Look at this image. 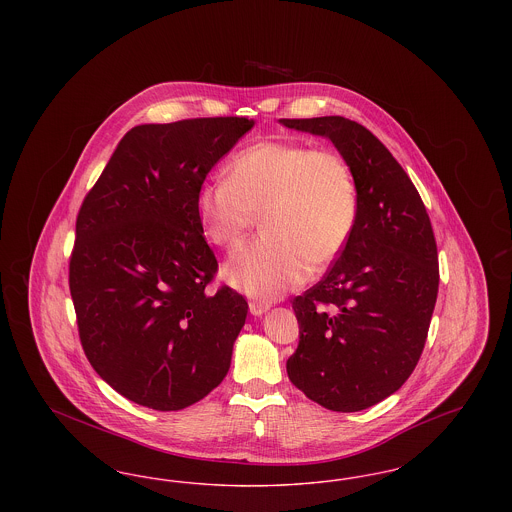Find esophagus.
<instances>
[{"mask_svg":"<svg viewBox=\"0 0 512 512\" xmlns=\"http://www.w3.org/2000/svg\"><path fill=\"white\" fill-rule=\"evenodd\" d=\"M268 309H270L268 303H263V301H249V313H251L253 317H263Z\"/></svg>","mask_w":512,"mask_h":512,"instance_id":"obj_1","label":"esophagus"}]
</instances>
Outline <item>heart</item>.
I'll return each mask as SVG.
<instances>
[{"label": "heart", "instance_id": "b5f03b06", "mask_svg": "<svg viewBox=\"0 0 512 512\" xmlns=\"http://www.w3.org/2000/svg\"><path fill=\"white\" fill-rule=\"evenodd\" d=\"M195 213L205 236L224 249L240 244L261 213L263 236L228 259L224 278L270 301L303 284L313 265L340 257L357 224L359 195L336 151L267 140L234 155L228 178L199 188Z\"/></svg>", "mask_w": 512, "mask_h": 512}]
</instances>
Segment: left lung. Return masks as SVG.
<instances>
[{
    "label": "left lung",
    "instance_id": "left-lung-1",
    "mask_svg": "<svg viewBox=\"0 0 512 512\" xmlns=\"http://www.w3.org/2000/svg\"><path fill=\"white\" fill-rule=\"evenodd\" d=\"M330 140L355 178L359 217L340 257L293 299V386L355 413L399 390L418 363L438 297V247L411 178L370 130L343 117L280 119Z\"/></svg>",
    "mask_w": 512,
    "mask_h": 512
}]
</instances>
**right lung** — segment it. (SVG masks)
Returning a JSON list of instances; mask_svg holds the SVG:
<instances>
[{
	"mask_svg": "<svg viewBox=\"0 0 512 512\" xmlns=\"http://www.w3.org/2000/svg\"><path fill=\"white\" fill-rule=\"evenodd\" d=\"M253 126H134L80 207L69 267L80 341L99 378L147 409H186L230 368L247 301L226 286L205 290L219 265L195 197Z\"/></svg>",
	"mask_w": 512,
	"mask_h": 512,
	"instance_id": "1",
	"label": "right lung"
}]
</instances>
